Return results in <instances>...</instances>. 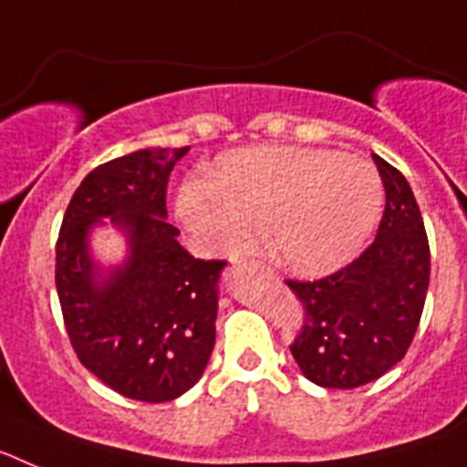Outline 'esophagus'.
I'll list each match as a JSON object with an SVG mask.
<instances>
[{"instance_id": "1", "label": "esophagus", "mask_w": 467, "mask_h": 467, "mask_svg": "<svg viewBox=\"0 0 467 467\" xmlns=\"http://www.w3.org/2000/svg\"><path fill=\"white\" fill-rule=\"evenodd\" d=\"M247 266H250L253 271H262V274H266V275H274V271H271L264 262H254L253 259V262H247Z\"/></svg>"}]
</instances>
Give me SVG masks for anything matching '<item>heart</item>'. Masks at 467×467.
I'll use <instances>...</instances> for the list:
<instances>
[{"label": "heart", "mask_w": 467, "mask_h": 467, "mask_svg": "<svg viewBox=\"0 0 467 467\" xmlns=\"http://www.w3.org/2000/svg\"><path fill=\"white\" fill-rule=\"evenodd\" d=\"M377 168L332 150L254 147L224 154L214 177H189L177 217L205 250L247 253L269 229V250L296 275H327L360 253L377 229Z\"/></svg>", "instance_id": "b5f03b06"}]
</instances>
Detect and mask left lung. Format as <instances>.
<instances>
[{
    "label": "left lung",
    "instance_id": "1",
    "mask_svg": "<svg viewBox=\"0 0 467 467\" xmlns=\"http://www.w3.org/2000/svg\"><path fill=\"white\" fill-rule=\"evenodd\" d=\"M372 156L386 189L372 245L332 275L285 280L304 311L292 356L304 377L323 388L365 386L398 365L431 283V245L414 192L398 168Z\"/></svg>",
    "mask_w": 467,
    "mask_h": 467
}]
</instances>
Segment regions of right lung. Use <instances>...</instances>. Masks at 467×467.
Segmentation results:
<instances>
[{
    "label": "right lung",
    "mask_w": 467,
    "mask_h": 467,
    "mask_svg": "<svg viewBox=\"0 0 467 467\" xmlns=\"http://www.w3.org/2000/svg\"><path fill=\"white\" fill-rule=\"evenodd\" d=\"M182 150H140L93 168L77 187L56 243V287L81 365L140 402L180 398L214 346L217 283L226 262L193 259L168 224L166 189ZM109 216L131 254L109 275L88 254L89 224Z\"/></svg>",
    "instance_id": "right-lung-1"
}]
</instances>
